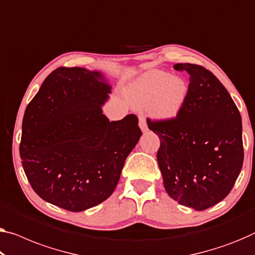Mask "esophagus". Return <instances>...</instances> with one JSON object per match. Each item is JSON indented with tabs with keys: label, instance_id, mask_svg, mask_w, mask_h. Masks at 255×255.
Returning a JSON list of instances; mask_svg holds the SVG:
<instances>
[{
	"label": "esophagus",
	"instance_id": "34e87169",
	"mask_svg": "<svg viewBox=\"0 0 255 255\" xmlns=\"http://www.w3.org/2000/svg\"><path fill=\"white\" fill-rule=\"evenodd\" d=\"M139 127L142 132H147L148 131V127H147V122H146V117L143 115L139 116Z\"/></svg>",
	"mask_w": 255,
	"mask_h": 255
}]
</instances>
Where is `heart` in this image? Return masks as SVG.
Here are the masks:
<instances>
[{
	"label": "heart",
	"instance_id": "b5f03b06",
	"mask_svg": "<svg viewBox=\"0 0 255 255\" xmlns=\"http://www.w3.org/2000/svg\"><path fill=\"white\" fill-rule=\"evenodd\" d=\"M187 92L188 88L183 80L159 70L144 74L127 90L133 106H151L152 115L164 121L177 117L185 104Z\"/></svg>",
	"mask_w": 255,
	"mask_h": 255
}]
</instances>
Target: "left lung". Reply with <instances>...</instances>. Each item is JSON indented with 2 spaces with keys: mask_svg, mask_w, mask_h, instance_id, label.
<instances>
[{
  "mask_svg": "<svg viewBox=\"0 0 255 255\" xmlns=\"http://www.w3.org/2000/svg\"><path fill=\"white\" fill-rule=\"evenodd\" d=\"M189 74L181 111L173 120L151 121L159 136L157 162L166 193L179 204L203 211L221 202L241 173L242 117L221 82L195 64H175Z\"/></svg>",
  "mask_w": 255,
  "mask_h": 255,
  "instance_id": "left-lung-1",
  "label": "left lung"
}]
</instances>
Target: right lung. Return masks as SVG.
<instances>
[{
  "label": "right lung",
  "mask_w": 255,
  "mask_h": 255,
  "mask_svg": "<svg viewBox=\"0 0 255 255\" xmlns=\"http://www.w3.org/2000/svg\"><path fill=\"white\" fill-rule=\"evenodd\" d=\"M111 89L98 70L59 67L27 106L19 152L42 199L81 212L113 194L142 132L135 115L109 122L103 114Z\"/></svg>",
  "instance_id": "obj_1"
}]
</instances>
